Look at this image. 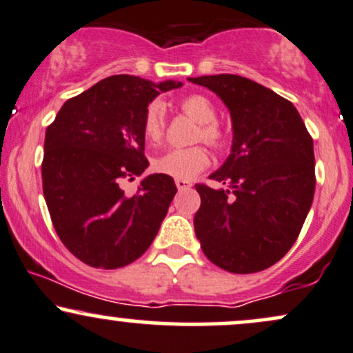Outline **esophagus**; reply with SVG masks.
Listing matches in <instances>:
<instances>
[{"label": "esophagus", "instance_id": "esophagus-1", "mask_svg": "<svg viewBox=\"0 0 353 353\" xmlns=\"http://www.w3.org/2000/svg\"><path fill=\"white\" fill-rule=\"evenodd\" d=\"M176 185H177V189L179 190H185V189H189L190 185V182L189 181H184V179H176Z\"/></svg>", "mask_w": 353, "mask_h": 353}]
</instances>
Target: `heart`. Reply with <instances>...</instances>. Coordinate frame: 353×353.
I'll return each mask as SVG.
<instances>
[{"label":"heart","mask_w":353,"mask_h":353,"mask_svg":"<svg viewBox=\"0 0 353 353\" xmlns=\"http://www.w3.org/2000/svg\"><path fill=\"white\" fill-rule=\"evenodd\" d=\"M179 109L190 119L199 123L196 141H202L214 149L228 145V132L217 123V109L212 101L202 94H189L179 101ZM144 137L149 143H159L165 132V109L159 101H154L145 108L143 119ZM210 163L208 149L192 145L185 149H169L154 159V169L159 174L189 181L204 171Z\"/></svg>","instance_id":"b5f03b06"}]
</instances>
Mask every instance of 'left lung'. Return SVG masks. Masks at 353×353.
<instances>
[{
    "label": "left lung",
    "instance_id": "8db88e82",
    "mask_svg": "<svg viewBox=\"0 0 353 353\" xmlns=\"http://www.w3.org/2000/svg\"><path fill=\"white\" fill-rule=\"evenodd\" d=\"M224 101L232 117V152L196 184L194 229L202 252L232 274L269 269L297 241L314 201V141L290 101L237 74L189 78Z\"/></svg>",
    "mask_w": 353,
    "mask_h": 353
}]
</instances>
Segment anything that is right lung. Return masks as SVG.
I'll list each match as a JSON object with an SVG mask.
<instances>
[{
  "mask_svg": "<svg viewBox=\"0 0 353 353\" xmlns=\"http://www.w3.org/2000/svg\"><path fill=\"white\" fill-rule=\"evenodd\" d=\"M177 81L154 84L116 74L68 99L46 129L43 192L61 242L84 264L119 269L139 259L159 232L177 188L151 174L134 196L124 181L141 176L145 108Z\"/></svg>",
  "mask_w": 353,
  "mask_h": 353,
  "instance_id": "obj_1",
  "label": "right lung"
}]
</instances>
